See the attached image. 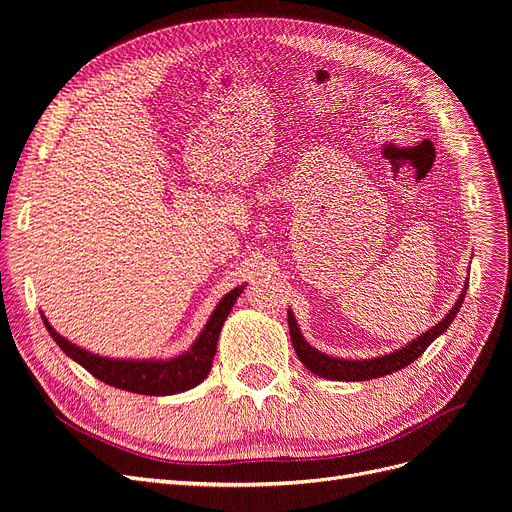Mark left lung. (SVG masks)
Listing matches in <instances>:
<instances>
[{"instance_id": "8db88e82", "label": "left lung", "mask_w": 512, "mask_h": 512, "mask_svg": "<svg viewBox=\"0 0 512 512\" xmlns=\"http://www.w3.org/2000/svg\"><path fill=\"white\" fill-rule=\"evenodd\" d=\"M469 282L465 284L461 297L456 299L454 307L442 317V321L434 328H429L427 332H423L421 336H417L415 340H411L409 344H405L398 351L384 355V357H373V359H338V357H330L324 355L317 348H313L301 334V328L294 319L292 311L288 309V330H290V340L294 351H297V357L301 359V363L319 378L326 380H340V382H365V380H373V378H382V375L394 373L402 367L411 365L415 359L421 357V353H425V348L432 344L440 334H444L448 330V326L452 324V319L459 313L463 301H465V292H467Z\"/></svg>"}]
</instances>
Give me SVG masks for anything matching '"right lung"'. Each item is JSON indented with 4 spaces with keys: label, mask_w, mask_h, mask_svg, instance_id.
I'll list each match as a JSON object with an SVG mask.
<instances>
[{
    "label": "right lung",
    "mask_w": 512,
    "mask_h": 512,
    "mask_svg": "<svg viewBox=\"0 0 512 512\" xmlns=\"http://www.w3.org/2000/svg\"><path fill=\"white\" fill-rule=\"evenodd\" d=\"M242 286L230 290L226 297L213 309L211 317L199 338L193 342L186 353L174 357V359H107L93 355L85 348H80L60 336L51 328L49 321L43 317V324L51 338L62 351L74 359L78 365H83L93 378L101 380L103 384H110L120 390H128L134 394H149V396H166V394H178L184 390H191L197 384H201L213 365L215 348H218V338L222 332V326L226 317L230 315L236 299L240 297Z\"/></svg>",
    "instance_id": "right-lung-1"
}]
</instances>
